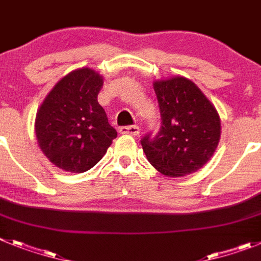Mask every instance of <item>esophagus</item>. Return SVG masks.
I'll list each match as a JSON object with an SVG mask.
<instances>
[{"label":"esophagus","mask_w":261,"mask_h":261,"mask_svg":"<svg viewBox=\"0 0 261 261\" xmlns=\"http://www.w3.org/2000/svg\"><path fill=\"white\" fill-rule=\"evenodd\" d=\"M118 131L121 134H128V135H138L139 134V127L138 126H121L118 128Z\"/></svg>","instance_id":"1"}]
</instances>
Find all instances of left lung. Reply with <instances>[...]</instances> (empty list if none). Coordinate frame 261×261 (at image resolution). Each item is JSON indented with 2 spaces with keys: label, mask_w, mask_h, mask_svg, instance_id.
<instances>
[{
  "label": "left lung",
  "mask_w": 261,
  "mask_h": 261,
  "mask_svg": "<svg viewBox=\"0 0 261 261\" xmlns=\"http://www.w3.org/2000/svg\"><path fill=\"white\" fill-rule=\"evenodd\" d=\"M160 128L140 143L148 162L160 173L178 177L209 162L221 138L219 115L203 93L185 77L153 84Z\"/></svg>",
  "instance_id": "obj_1"
}]
</instances>
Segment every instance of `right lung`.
<instances>
[{"mask_svg":"<svg viewBox=\"0 0 261 261\" xmlns=\"http://www.w3.org/2000/svg\"><path fill=\"white\" fill-rule=\"evenodd\" d=\"M102 79L81 68L62 79L36 114V139L51 163L83 173L102 159L117 138L103 108L98 103Z\"/></svg>","mask_w":261,"mask_h":261,"instance_id":"right-lung-1","label":"right lung"}]
</instances>
